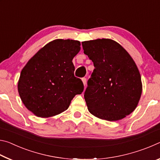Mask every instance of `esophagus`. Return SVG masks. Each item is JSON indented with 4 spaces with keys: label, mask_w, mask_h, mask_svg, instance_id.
<instances>
[{
    "label": "esophagus",
    "mask_w": 160,
    "mask_h": 160,
    "mask_svg": "<svg viewBox=\"0 0 160 160\" xmlns=\"http://www.w3.org/2000/svg\"><path fill=\"white\" fill-rule=\"evenodd\" d=\"M82 82H83V85H84V86H86V84H87V79L85 78H82Z\"/></svg>",
    "instance_id": "34e87169"
}]
</instances>
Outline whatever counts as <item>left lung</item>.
<instances>
[{
    "label": "left lung",
    "instance_id": "1",
    "mask_svg": "<svg viewBox=\"0 0 160 160\" xmlns=\"http://www.w3.org/2000/svg\"><path fill=\"white\" fill-rule=\"evenodd\" d=\"M82 45L94 66L84 94L89 112L109 121L125 118L137 107L142 94L141 76L133 59L110 39L85 41Z\"/></svg>",
    "mask_w": 160,
    "mask_h": 160
}]
</instances>
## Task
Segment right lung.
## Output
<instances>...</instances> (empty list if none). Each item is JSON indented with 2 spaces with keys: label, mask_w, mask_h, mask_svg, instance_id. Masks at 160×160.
<instances>
[{
  "label": "right lung",
  "mask_w": 160,
  "mask_h": 160,
  "mask_svg": "<svg viewBox=\"0 0 160 160\" xmlns=\"http://www.w3.org/2000/svg\"><path fill=\"white\" fill-rule=\"evenodd\" d=\"M80 51V42L56 39L42 47L22 70L18 90L27 109L35 116L48 118L63 112L76 94L83 92L75 77L72 59Z\"/></svg>",
  "instance_id": "right-lung-1"
}]
</instances>
